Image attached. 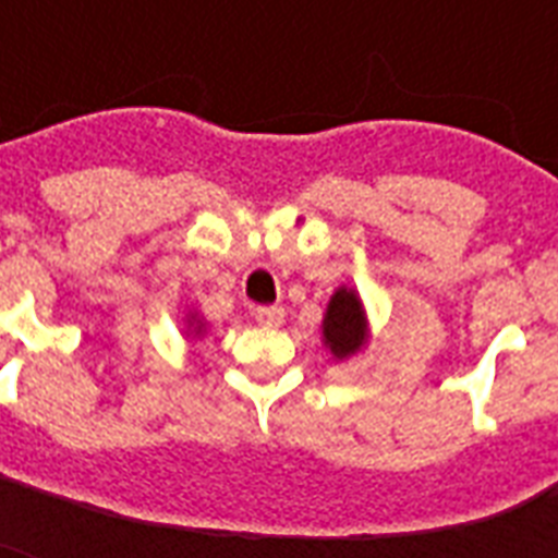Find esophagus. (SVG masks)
<instances>
[{
  "instance_id": "34e87169",
  "label": "esophagus",
  "mask_w": 558,
  "mask_h": 558,
  "mask_svg": "<svg viewBox=\"0 0 558 558\" xmlns=\"http://www.w3.org/2000/svg\"><path fill=\"white\" fill-rule=\"evenodd\" d=\"M254 318L263 327H280L283 324V306H254Z\"/></svg>"
}]
</instances>
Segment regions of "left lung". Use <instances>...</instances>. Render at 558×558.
Masks as SVG:
<instances>
[{
    "mask_svg": "<svg viewBox=\"0 0 558 558\" xmlns=\"http://www.w3.org/2000/svg\"><path fill=\"white\" fill-rule=\"evenodd\" d=\"M324 344L336 359L356 356L367 341L365 306L359 301L356 289L341 287L332 292L327 313H324Z\"/></svg>",
    "mask_w": 558,
    "mask_h": 558,
    "instance_id": "left-lung-1",
    "label": "left lung"
}]
</instances>
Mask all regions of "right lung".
Returning a JSON list of instances; mask_svg holds the SVG:
<instances>
[{
    "mask_svg": "<svg viewBox=\"0 0 558 558\" xmlns=\"http://www.w3.org/2000/svg\"><path fill=\"white\" fill-rule=\"evenodd\" d=\"M191 327H193V332H196V336H199V332H202V327H205V324H202L199 318H193V322H191Z\"/></svg>",
    "mask_w": 558,
    "mask_h": 558,
    "instance_id": "add662e5",
    "label": "right lung"
}]
</instances>
